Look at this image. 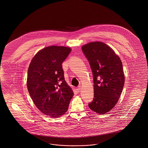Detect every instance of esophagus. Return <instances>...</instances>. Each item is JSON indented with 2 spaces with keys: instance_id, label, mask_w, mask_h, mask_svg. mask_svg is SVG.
Segmentation results:
<instances>
[{
  "instance_id": "esophagus-1",
  "label": "esophagus",
  "mask_w": 148,
  "mask_h": 148,
  "mask_svg": "<svg viewBox=\"0 0 148 148\" xmlns=\"http://www.w3.org/2000/svg\"><path fill=\"white\" fill-rule=\"evenodd\" d=\"M76 90H77V92H80L81 91L80 86H79L78 88H77V89H76Z\"/></svg>"
}]
</instances>
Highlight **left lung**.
<instances>
[{
	"mask_svg": "<svg viewBox=\"0 0 148 148\" xmlns=\"http://www.w3.org/2000/svg\"><path fill=\"white\" fill-rule=\"evenodd\" d=\"M93 75L94 98L88 106L99 114H105L117 103L124 85L121 59L106 43L95 41L82 46Z\"/></svg>",
	"mask_w": 148,
	"mask_h": 148,
	"instance_id": "8db88e82",
	"label": "left lung"
}]
</instances>
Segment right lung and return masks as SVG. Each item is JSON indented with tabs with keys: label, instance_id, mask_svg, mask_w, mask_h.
<instances>
[{
	"label": "right lung",
	"instance_id": "right-lung-1",
	"mask_svg": "<svg viewBox=\"0 0 148 148\" xmlns=\"http://www.w3.org/2000/svg\"><path fill=\"white\" fill-rule=\"evenodd\" d=\"M70 47L50 46L34 55L27 71V88L34 105L52 118L67 111L73 96L64 79L62 64L71 51Z\"/></svg>",
	"mask_w": 148,
	"mask_h": 148
}]
</instances>
